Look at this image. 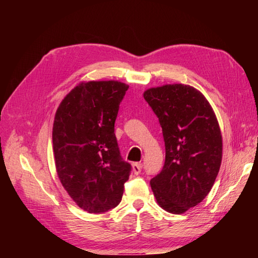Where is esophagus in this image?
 <instances>
[{
	"instance_id": "34e87169",
	"label": "esophagus",
	"mask_w": 258,
	"mask_h": 258,
	"mask_svg": "<svg viewBox=\"0 0 258 258\" xmlns=\"http://www.w3.org/2000/svg\"><path fill=\"white\" fill-rule=\"evenodd\" d=\"M132 167H133V172L135 175H139L142 171V167H143V164L141 163H133L132 164Z\"/></svg>"
}]
</instances>
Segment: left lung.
I'll list each match as a JSON object with an SVG mask.
<instances>
[{
	"label": "left lung",
	"instance_id": "obj_1",
	"mask_svg": "<svg viewBox=\"0 0 258 258\" xmlns=\"http://www.w3.org/2000/svg\"><path fill=\"white\" fill-rule=\"evenodd\" d=\"M144 98L165 143V163L151 187L161 207L182 214L200 204L215 182L222 162L220 126L204 95L189 85L154 87Z\"/></svg>",
	"mask_w": 258,
	"mask_h": 258
}]
</instances>
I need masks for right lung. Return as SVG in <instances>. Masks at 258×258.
<instances>
[{"label":"right lung","instance_id":"add662e5","mask_svg":"<svg viewBox=\"0 0 258 258\" xmlns=\"http://www.w3.org/2000/svg\"><path fill=\"white\" fill-rule=\"evenodd\" d=\"M128 85L115 81L82 83L58 106L53 151L58 178L76 204L94 214L116 207L132 166L114 133Z\"/></svg>","mask_w":258,"mask_h":258}]
</instances>
